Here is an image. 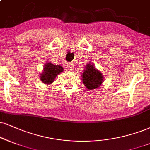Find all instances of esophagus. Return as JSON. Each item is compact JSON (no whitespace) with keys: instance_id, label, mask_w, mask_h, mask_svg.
Listing matches in <instances>:
<instances>
[{"instance_id":"1","label":"esophagus","mask_w":150,"mask_h":150,"mask_svg":"<svg viewBox=\"0 0 150 150\" xmlns=\"http://www.w3.org/2000/svg\"><path fill=\"white\" fill-rule=\"evenodd\" d=\"M67 70L68 71H72L74 70V64L73 63H68L67 66Z\"/></svg>"}]
</instances>
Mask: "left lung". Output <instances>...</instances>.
<instances>
[{"label":"left lung","instance_id":"obj_1","mask_svg":"<svg viewBox=\"0 0 150 150\" xmlns=\"http://www.w3.org/2000/svg\"><path fill=\"white\" fill-rule=\"evenodd\" d=\"M81 76L85 86L90 90L99 88L102 83L103 79L101 72L96 69L91 63L86 64Z\"/></svg>","mask_w":150,"mask_h":150}]
</instances>
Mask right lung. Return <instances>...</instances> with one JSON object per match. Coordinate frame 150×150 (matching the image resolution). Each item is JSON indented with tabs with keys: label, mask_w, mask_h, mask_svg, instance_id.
Here are the masks:
<instances>
[{
	"label": "right lung",
	"mask_w": 150,
	"mask_h": 150,
	"mask_svg": "<svg viewBox=\"0 0 150 150\" xmlns=\"http://www.w3.org/2000/svg\"><path fill=\"white\" fill-rule=\"evenodd\" d=\"M62 71H63L62 66L55 65L51 62H47L44 64L42 74H40V79L44 84H51L54 81L55 77Z\"/></svg>",
	"instance_id": "add662e5"
}]
</instances>
